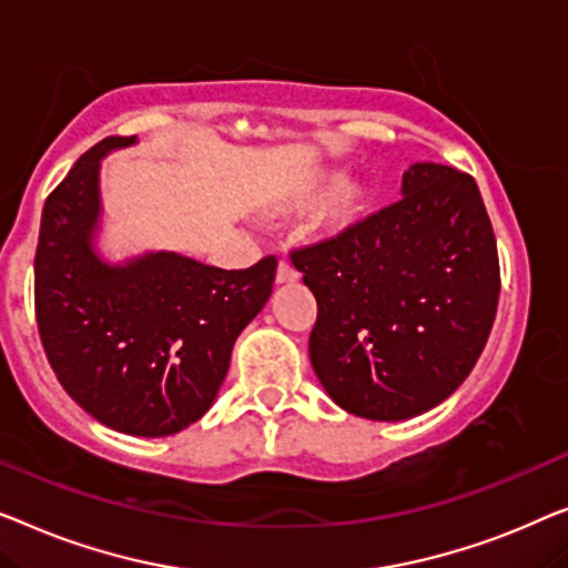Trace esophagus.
Masks as SVG:
<instances>
[{
  "instance_id": "1",
  "label": "esophagus",
  "mask_w": 568,
  "mask_h": 568,
  "mask_svg": "<svg viewBox=\"0 0 568 568\" xmlns=\"http://www.w3.org/2000/svg\"><path fill=\"white\" fill-rule=\"evenodd\" d=\"M295 281H298V273H295L285 260H281V265H277V273H275V283L283 285V283H295Z\"/></svg>"
}]
</instances>
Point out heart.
Instances as JSON below:
<instances>
[{"mask_svg": "<svg viewBox=\"0 0 568 568\" xmlns=\"http://www.w3.org/2000/svg\"><path fill=\"white\" fill-rule=\"evenodd\" d=\"M314 201V193H298L285 197V201L277 205V213L281 215H293L301 213L303 207ZM371 187L365 185L363 180H339L337 185L326 190L322 203L316 205L314 215L308 221V234L316 239V242H337L345 234H349L357 223H361L367 215V207H371Z\"/></svg>", "mask_w": 568, "mask_h": 568, "instance_id": "obj_1", "label": "heart"}]
</instances>
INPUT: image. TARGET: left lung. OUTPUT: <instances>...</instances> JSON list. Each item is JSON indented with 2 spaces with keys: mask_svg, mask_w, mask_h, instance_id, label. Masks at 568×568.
<instances>
[{
  "mask_svg": "<svg viewBox=\"0 0 568 568\" xmlns=\"http://www.w3.org/2000/svg\"><path fill=\"white\" fill-rule=\"evenodd\" d=\"M402 195L337 242L291 254L318 306L308 339L318 381L375 422L445 402L474 371L499 303L497 239L474 178L417 162Z\"/></svg>",
  "mask_w": 568,
  "mask_h": 568,
  "instance_id": "8db88e82",
  "label": "left lung"
}]
</instances>
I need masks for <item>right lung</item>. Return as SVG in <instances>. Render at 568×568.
Listing matches in <instances>:
<instances>
[{
  "mask_svg": "<svg viewBox=\"0 0 568 568\" xmlns=\"http://www.w3.org/2000/svg\"><path fill=\"white\" fill-rule=\"evenodd\" d=\"M133 143L135 135L100 141L48 195L36 318L55 378L87 414L118 433L166 437L211 409L236 337L273 293L277 260L246 270L178 252L102 260L100 162Z\"/></svg>",
  "mask_w": 568,
  "mask_h": 568,
  "instance_id": "right-lung-1",
  "label": "right lung"
}]
</instances>
